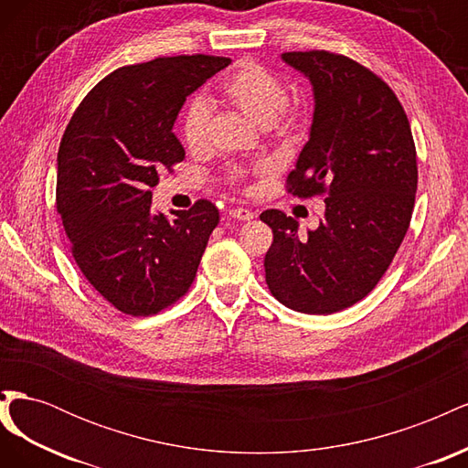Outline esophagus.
Segmentation results:
<instances>
[{"instance_id":"esophagus-1","label":"esophagus","mask_w":468,"mask_h":468,"mask_svg":"<svg viewBox=\"0 0 468 468\" xmlns=\"http://www.w3.org/2000/svg\"><path fill=\"white\" fill-rule=\"evenodd\" d=\"M229 215H230V218H236V220H251L253 218V212L250 208H244V207L232 208Z\"/></svg>"}]
</instances>
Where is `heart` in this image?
Segmentation results:
<instances>
[{"label": "heart", "instance_id": "1", "mask_svg": "<svg viewBox=\"0 0 468 468\" xmlns=\"http://www.w3.org/2000/svg\"><path fill=\"white\" fill-rule=\"evenodd\" d=\"M218 95L226 103L261 126H269L281 134L292 133L303 119V109L299 103L287 101V90L282 81L269 72V69L253 64H238L230 74H226L218 86ZM208 122L210 109L203 99H193L186 107L181 119V136L189 150L199 152L208 143ZM267 165L253 167V172H265ZM250 169L232 167L230 179L242 181L248 177Z\"/></svg>", "mask_w": 468, "mask_h": 468}]
</instances>
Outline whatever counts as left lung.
Segmentation results:
<instances>
[{
    "instance_id": "1",
    "label": "left lung",
    "mask_w": 468,
    "mask_h": 468,
    "mask_svg": "<svg viewBox=\"0 0 468 468\" xmlns=\"http://www.w3.org/2000/svg\"><path fill=\"white\" fill-rule=\"evenodd\" d=\"M281 58L314 93L310 138L287 177L296 197L325 195L316 230L269 208L273 230L265 281L275 299L304 314H332L359 303L385 275L412 218L416 146L399 97L371 69L325 50Z\"/></svg>"
}]
</instances>
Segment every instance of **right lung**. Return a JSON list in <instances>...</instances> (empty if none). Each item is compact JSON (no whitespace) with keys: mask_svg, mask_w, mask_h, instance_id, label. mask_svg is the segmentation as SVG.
I'll return each mask as SVG.
<instances>
[{"mask_svg":"<svg viewBox=\"0 0 468 468\" xmlns=\"http://www.w3.org/2000/svg\"><path fill=\"white\" fill-rule=\"evenodd\" d=\"M229 64L195 54L119 68L66 126L56 207L80 271L124 314L150 316L179 301L217 229L210 201L167 220L152 210L150 187L162 167L186 158L174 124L187 95Z\"/></svg>","mask_w":468,"mask_h":468,"instance_id":"obj_1","label":"right lung"}]
</instances>
